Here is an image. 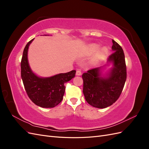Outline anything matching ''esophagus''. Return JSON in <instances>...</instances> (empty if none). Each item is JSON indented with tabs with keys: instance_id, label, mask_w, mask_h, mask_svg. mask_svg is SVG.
I'll return each mask as SVG.
<instances>
[{
	"instance_id": "obj_1",
	"label": "esophagus",
	"mask_w": 149,
	"mask_h": 149,
	"mask_svg": "<svg viewBox=\"0 0 149 149\" xmlns=\"http://www.w3.org/2000/svg\"><path fill=\"white\" fill-rule=\"evenodd\" d=\"M76 76H80V75H81V71L79 70H78L77 71H76Z\"/></svg>"
}]
</instances>
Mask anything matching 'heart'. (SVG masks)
I'll list each match as a JSON object with an SVG mask.
<instances>
[{"label":"heart","mask_w":149,"mask_h":149,"mask_svg":"<svg viewBox=\"0 0 149 149\" xmlns=\"http://www.w3.org/2000/svg\"><path fill=\"white\" fill-rule=\"evenodd\" d=\"M99 48H100V45H97V44L90 45H89V47H88L89 53V54H93L94 53H95V52H96ZM107 52H108V50H107V48H106V47L101 48L97 52L96 57L97 58H102L103 56H104L106 55V53H107Z\"/></svg>","instance_id":"obj_1"}]
</instances>
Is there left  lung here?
Segmentation results:
<instances>
[{"mask_svg": "<svg viewBox=\"0 0 149 149\" xmlns=\"http://www.w3.org/2000/svg\"><path fill=\"white\" fill-rule=\"evenodd\" d=\"M113 53L107 59V65L112 66L105 74H102L103 66L94 68L82 75L83 92L85 100L90 105L103 109L111 106L118 100L127 78L124 51L112 40Z\"/></svg>", "mask_w": 149, "mask_h": 149, "instance_id": "8db88e82", "label": "left lung"}]
</instances>
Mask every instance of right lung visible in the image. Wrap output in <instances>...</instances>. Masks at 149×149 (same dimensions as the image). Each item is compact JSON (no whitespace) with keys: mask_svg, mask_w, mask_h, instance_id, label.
Returning <instances> with one entry per match:
<instances>
[{"mask_svg":"<svg viewBox=\"0 0 149 149\" xmlns=\"http://www.w3.org/2000/svg\"><path fill=\"white\" fill-rule=\"evenodd\" d=\"M33 40L26 45L23 52L21 61L22 79L26 94L34 104L44 108L54 107L62 101L65 91V83L74 77L76 71L46 78L35 74L28 61L29 48Z\"/></svg>","mask_w":149,"mask_h":149,"instance_id":"obj_1","label":"right lung"}]
</instances>
